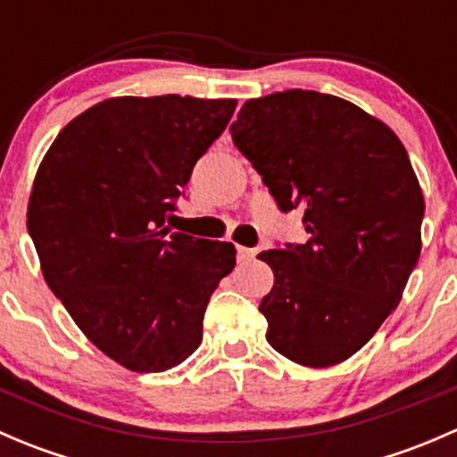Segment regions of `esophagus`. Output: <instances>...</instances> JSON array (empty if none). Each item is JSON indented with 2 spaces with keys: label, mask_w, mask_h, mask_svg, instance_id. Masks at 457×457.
Instances as JSON below:
<instances>
[{
  "label": "esophagus",
  "mask_w": 457,
  "mask_h": 457,
  "mask_svg": "<svg viewBox=\"0 0 457 457\" xmlns=\"http://www.w3.org/2000/svg\"><path fill=\"white\" fill-rule=\"evenodd\" d=\"M237 256H238V261H252V258L256 256V250L254 247L237 245Z\"/></svg>",
  "instance_id": "1"
}]
</instances>
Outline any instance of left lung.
<instances>
[{
  "label": "left lung",
  "instance_id": "obj_1",
  "mask_svg": "<svg viewBox=\"0 0 457 457\" xmlns=\"http://www.w3.org/2000/svg\"><path fill=\"white\" fill-rule=\"evenodd\" d=\"M280 212L305 210L307 243L261 252L274 287L267 343L305 367L347 361L398 307L420 258L425 199L398 137L334 95L245 101L229 126Z\"/></svg>",
  "mask_w": 457,
  "mask_h": 457
}]
</instances>
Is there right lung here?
I'll use <instances>...</instances> for the list:
<instances>
[{
	"mask_svg": "<svg viewBox=\"0 0 457 457\" xmlns=\"http://www.w3.org/2000/svg\"><path fill=\"white\" fill-rule=\"evenodd\" d=\"M234 108L181 95L101 101L59 132L37 170L29 234L46 283L126 370L186 361L210 296L237 265L232 243L165 225Z\"/></svg>",
	"mask_w": 457,
	"mask_h": 457,
	"instance_id": "1",
	"label": "right lung"
}]
</instances>
